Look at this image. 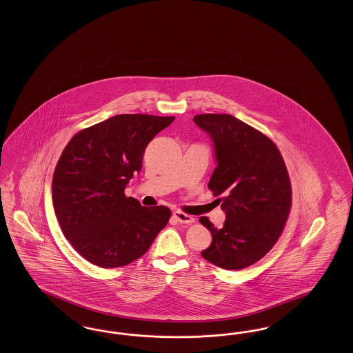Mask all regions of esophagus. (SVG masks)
<instances>
[{"label": "esophagus", "mask_w": 353, "mask_h": 353, "mask_svg": "<svg viewBox=\"0 0 353 353\" xmlns=\"http://www.w3.org/2000/svg\"><path fill=\"white\" fill-rule=\"evenodd\" d=\"M173 216H174V219H176L177 222H180V223H193V222L196 221L194 216L188 215V214L180 212V210L173 212Z\"/></svg>", "instance_id": "esophagus-1"}]
</instances>
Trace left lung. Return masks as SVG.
Wrapping results in <instances>:
<instances>
[{
  "label": "left lung",
  "mask_w": 353,
  "mask_h": 353,
  "mask_svg": "<svg viewBox=\"0 0 353 353\" xmlns=\"http://www.w3.org/2000/svg\"><path fill=\"white\" fill-rule=\"evenodd\" d=\"M194 123L212 137L216 167L209 189L226 212L201 254L219 268L239 270L263 259L281 236L292 208V185L277 145L230 114H198Z\"/></svg>",
  "instance_id": "obj_1"
}]
</instances>
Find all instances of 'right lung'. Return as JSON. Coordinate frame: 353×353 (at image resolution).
I'll list each match as a JSON object with an SVG mask.
<instances>
[{
	"mask_svg": "<svg viewBox=\"0 0 353 353\" xmlns=\"http://www.w3.org/2000/svg\"><path fill=\"white\" fill-rule=\"evenodd\" d=\"M174 117L119 114L79 131L57 161L52 202L72 247L101 268H118L148 251L167 226V206L143 208L125 188L141 170L148 143Z\"/></svg>",
	"mask_w": 353,
	"mask_h": 353,
	"instance_id": "obj_1",
	"label": "right lung"
}]
</instances>
